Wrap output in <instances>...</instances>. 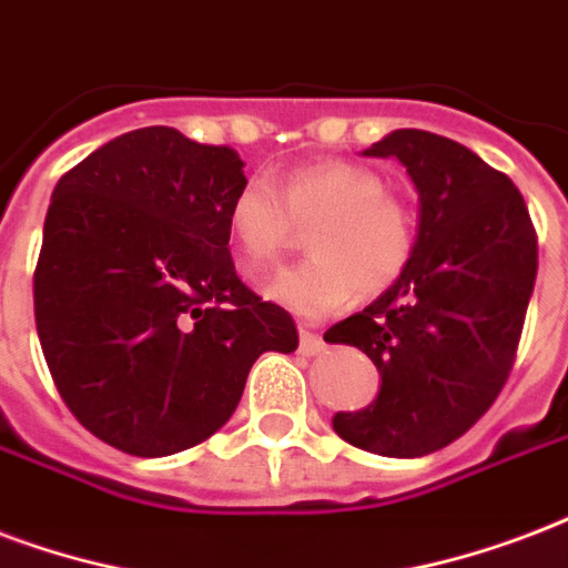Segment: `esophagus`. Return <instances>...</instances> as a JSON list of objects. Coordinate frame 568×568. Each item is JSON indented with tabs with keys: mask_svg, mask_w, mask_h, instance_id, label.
Instances as JSON below:
<instances>
[{
	"mask_svg": "<svg viewBox=\"0 0 568 568\" xmlns=\"http://www.w3.org/2000/svg\"><path fill=\"white\" fill-rule=\"evenodd\" d=\"M301 352L303 354H322L324 339L318 333H313L310 327H301Z\"/></svg>",
	"mask_w": 568,
	"mask_h": 568,
	"instance_id": "1",
	"label": "esophagus"
}]
</instances>
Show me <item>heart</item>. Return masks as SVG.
Here are the masks:
<instances>
[{
	"mask_svg": "<svg viewBox=\"0 0 568 568\" xmlns=\"http://www.w3.org/2000/svg\"><path fill=\"white\" fill-rule=\"evenodd\" d=\"M310 258L267 283L265 294L306 318L336 313L352 301L399 283L414 255V220L372 169L345 160H315L292 169L280 187L265 179L241 184L226 226L241 267L265 274L306 226Z\"/></svg>",
	"mask_w": 568,
	"mask_h": 568,
	"instance_id": "1",
	"label": "heart"
}]
</instances>
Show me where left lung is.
I'll return each mask as SVG.
<instances>
[{"label": "left lung", "instance_id": "1", "mask_svg": "<svg viewBox=\"0 0 568 568\" xmlns=\"http://www.w3.org/2000/svg\"><path fill=\"white\" fill-rule=\"evenodd\" d=\"M363 158H396L419 196L399 283L324 333L378 366L372 405L333 414L366 453L417 458L462 438L509 378L536 283V232L518 187L465 145L393 130Z\"/></svg>", "mask_w": 568, "mask_h": 568}]
</instances>
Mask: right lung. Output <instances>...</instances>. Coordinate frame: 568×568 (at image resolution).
I'll list each match as a JSON object with an SVG mask.
<instances>
[{"mask_svg":"<svg viewBox=\"0 0 568 568\" xmlns=\"http://www.w3.org/2000/svg\"><path fill=\"white\" fill-rule=\"evenodd\" d=\"M246 181L226 145L142 128L59 179L34 267V324L73 417L110 447L160 458L235 414L265 352L297 327L229 255V202Z\"/></svg>","mask_w":568,"mask_h":568,"instance_id":"right-lung-1","label":"right lung"}]
</instances>
